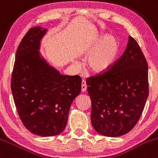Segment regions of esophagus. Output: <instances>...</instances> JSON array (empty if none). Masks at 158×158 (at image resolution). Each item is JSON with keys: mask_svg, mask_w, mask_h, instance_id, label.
<instances>
[{"mask_svg": "<svg viewBox=\"0 0 158 158\" xmlns=\"http://www.w3.org/2000/svg\"><path fill=\"white\" fill-rule=\"evenodd\" d=\"M87 90V85H86V82L85 80L82 81V92H85Z\"/></svg>", "mask_w": 158, "mask_h": 158, "instance_id": "obj_1", "label": "esophagus"}]
</instances>
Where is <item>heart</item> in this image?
<instances>
[{"instance_id": "b5f03b06", "label": "heart", "mask_w": 158, "mask_h": 158, "mask_svg": "<svg viewBox=\"0 0 158 158\" xmlns=\"http://www.w3.org/2000/svg\"><path fill=\"white\" fill-rule=\"evenodd\" d=\"M118 50V42L112 35L94 41L86 49V53L90 54L88 59L89 68L96 73L107 71L115 62Z\"/></svg>"}]
</instances>
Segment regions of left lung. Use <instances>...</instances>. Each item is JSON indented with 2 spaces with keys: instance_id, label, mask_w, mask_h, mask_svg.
<instances>
[{
  "instance_id": "1",
  "label": "left lung",
  "mask_w": 158,
  "mask_h": 158,
  "mask_svg": "<svg viewBox=\"0 0 158 158\" xmlns=\"http://www.w3.org/2000/svg\"><path fill=\"white\" fill-rule=\"evenodd\" d=\"M92 101L91 122L98 133L118 137L132 130L148 96V64L136 41L129 36L121 57L104 73L86 79Z\"/></svg>"
}]
</instances>
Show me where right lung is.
<instances>
[{
    "label": "right lung",
    "mask_w": 158,
    "mask_h": 158,
    "mask_svg": "<svg viewBox=\"0 0 158 158\" xmlns=\"http://www.w3.org/2000/svg\"><path fill=\"white\" fill-rule=\"evenodd\" d=\"M48 29L31 28L16 53L11 91L18 114L25 127L40 136L60 134L67 123L69 108L81 92L78 75H61L40 53Z\"/></svg>",
    "instance_id": "obj_1"
}]
</instances>
